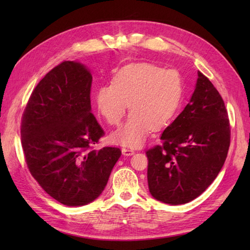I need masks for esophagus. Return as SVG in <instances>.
I'll return each instance as SVG.
<instances>
[{"mask_svg": "<svg viewBox=\"0 0 250 250\" xmlns=\"http://www.w3.org/2000/svg\"><path fill=\"white\" fill-rule=\"evenodd\" d=\"M122 151V155L124 156H132L134 155V149H132V148H122L121 149Z\"/></svg>", "mask_w": 250, "mask_h": 250, "instance_id": "34e87169", "label": "esophagus"}]
</instances>
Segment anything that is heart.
<instances>
[{
  "mask_svg": "<svg viewBox=\"0 0 250 250\" xmlns=\"http://www.w3.org/2000/svg\"><path fill=\"white\" fill-rule=\"evenodd\" d=\"M184 78L176 70H164L152 63H133L115 74L113 83L95 90L99 113L107 124L118 125L129 107L131 114L110 139L115 144L139 147L150 130L167 126L184 98Z\"/></svg>",
  "mask_w": 250,
  "mask_h": 250,
  "instance_id": "obj_1",
  "label": "heart"
}]
</instances>
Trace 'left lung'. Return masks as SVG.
<instances>
[{
    "label": "left lung",
    "mask_w": 250,
    "mask_h": 250,
    "mask_svg": "<svg viewBox=\"0 0 250 250\" xmlns=\"http://www.w3.org/2000/svg\"><path fill=\"white\" fill-rule=\"evenodd\" d=\"M146 151L150 194L171 205L198 198L224 167L230 146V122L221 95L198 72L189 103Z\"/></svg>",
    "instance_id": "left-lung-1"
}]
</instances>
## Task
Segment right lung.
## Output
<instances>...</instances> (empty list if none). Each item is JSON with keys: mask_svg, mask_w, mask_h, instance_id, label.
Segmentation results:
<instances>
[{"mask_svg": "<svg viewBox=\"0 0 250 250\" xmlns=\"http://www.w3.org/2000/svg\"><path fill=\"white\" fill-rule=\"evenodd\" d=\"M92 75L64 61L37 83L21 121L29 171L46 193L66 206L91 203L103 192L119 148L92 149L104 131L91 113Z\"/></svg>", "mask_w": 250, "mask_h": 250, "instance_id": "1", "label": "right lung"}]
</instances>
